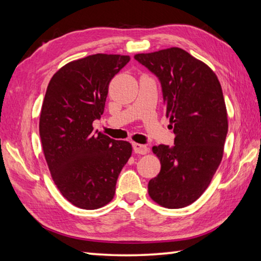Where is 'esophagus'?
I'll use <instances>...</instances> for the list:
<instances>
[{"label": "esophagus", "mask_w": 261, "mask_h": 261, "mask_svg": "<svg viewBox=\"0 0 261 261\" xmlns=\"http://www.w3.org/2000/svg\"><path fill=\"white\" fill-rule=\"evenodd\" d=\"M132 147H134V152L137 154H146L148 152V147L146 145L134 143L132 144Z\"/></svg>", "instance_id": "34e87169"}]
</instances>
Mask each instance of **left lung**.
Masks as SVG:
<instances>
[{
	"label": "left lung",
	"instance_id": "1",
	"mask_svg": "<svg viewBox=\"0 0 261 261\" xmlns=\"http://www.w3.org/2000/svg\"><path fill=\"white\" fill-rule=\"evenodd\" d=\"M135 60L160 82L176 136L173 146L153 147L161 170L148 182L149 197L167 208H182L204 193L222 160L228 132L222 88L210 67L177 47Z\"/></svg>",
	"mask_w": 261,
	"mask_h": 261
}]
</instances>
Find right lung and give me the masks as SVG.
<instances>
[{"label": "right lung", "instance_id": "add662e5", "mask_svg": "<svg viewBox=\"0 0 261 261\" xmlns=\"http://www.w3.org/2000/svg\"><path fill=\"white\" fill-rule=\"evenodd\" d=\"M130 61L125 55L95 54L72 61L48 84L39 131L48 168L65 199L96 210L113 199L130 143L94 131L103 114L113 77Z\"/></svg>", "mask_w": 261, "mask_h": 261}]
</instances>
